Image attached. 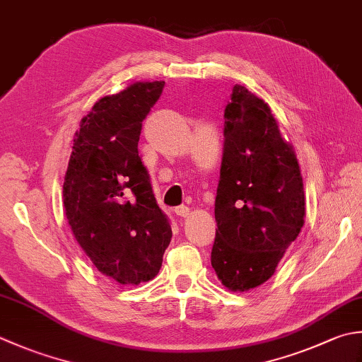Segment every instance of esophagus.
Returning a JSON list of instances; mask_svg holds the SVG:
<instances>
[{"label": "esophagus", "mask_w": 362, "mask_h": 362, "mask_svg": "<svg viewBox=\"0 0 362 362\" xmlns=\"http://www.w3.org/2000/svg\"><path fill=\"white\" fill-rule=\"evenodd\" d=\"M174 211H175L177 216L187 218L189 215V207H187V205H179V207H175Z\"/></svg>", "instance_id": "esophagus-1"}]
</instances>
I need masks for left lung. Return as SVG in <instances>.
Here are the masks:
<instances>
[{
	"instance_id": "left-lung-1",
	"label": "left lung",
	"mask_w": 362,
	"mask_h": 362,
	"mask_svg": "<svg viewBox=\"0 0 362 362\" xmlns=\"http://www.w3.org/2000/svg\"><path fill=\"white\" fill-rule=\"evenodd\" d=\"M303 177L270 106L235 84L224 110L211 267L224 287L246 292L272 278L304 224Z\"/></svg>"
}]
</instances>
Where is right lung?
Here are the masks:
<instances>
[{
	"instance_id": "add662e5",
	"label": "right lung",
	"mask_w": 362,
	"mask_h": 362,
	"mask_svg": "<svg viewBox=\"0 0 362 362\" xmlns=\"http://www.w3.org/2000/svg\"><path fill=\"white\" fill-rule=\"evenodd\" d=\"M163 88L165 81H138L102 97L81 119L64 177V209L78 245L122 286L153 279L173 237L138 153L143 120Z\"/></svg>"
}]
</instances>
